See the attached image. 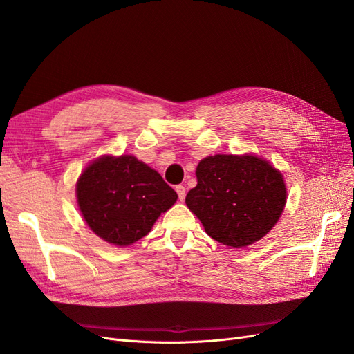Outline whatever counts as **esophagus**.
Instances as JSON below:
<instances>
[{
	"mask_svg": "<svg viewBox=\"0 0 354 354\" xmlns=\"http://www.w3.org/2000/svg\"><path fill=\"white\" fill-rule=\"evenodd\" d=\"M176 192H177V195H178V199L180 201H185V198H186V187L183 185H178V186H176Z\"/></svg>",
	"mask_w": 354,
	"mask_h": 354,
	"instance_id": "esophagus-1",
	"label": "esophagus"
}]
</instances>
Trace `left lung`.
<instances>
[{
  "label": "left lung",
  "instance_id": "obj_1",
  "mask_svg": "<svg viewBox=\"0 0 354 354\" xmlns=\"http://www.w3.org/2000/svg\"><path fill=\"white\" fill-rule=\"evenodd\" d=\"M198 185L186 205L217 242L242 248L260 241L279 220L286 202L282 174L252 155H216L196 168Z\"/></svg>",
  "mask_w": 354,
  "mask_h": 354
}]
</instances>
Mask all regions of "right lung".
Here are the masks:
<instances>
[{
  "mask_svg": "<svg viewBox=\"0 0 354 354\" xmlns=\"http://www.w3.org/2000/svg\"><path fill=\"white\" fill-rule=\"evenodd\" d=\"M78 205L90 229L106 242L127 246L151 232L177 194L155 169L131 155L103 156L84 169Z\"/></svg>",
  "mask_w": 354,
  "mask_h": 354,
  "instance_id": "1",
  "label": "right lung"
}]
</instances>
